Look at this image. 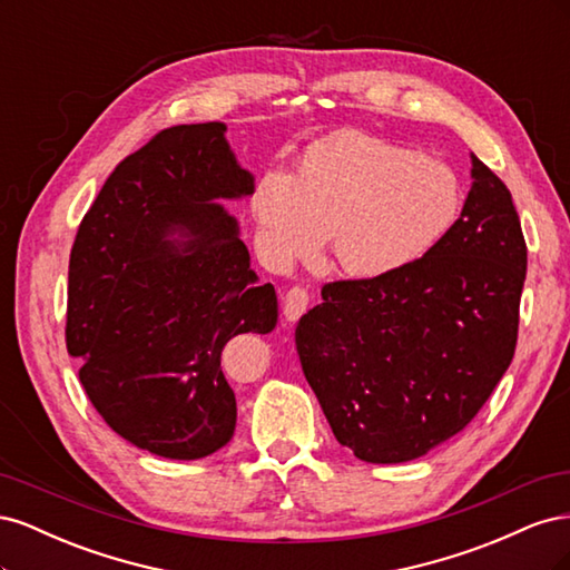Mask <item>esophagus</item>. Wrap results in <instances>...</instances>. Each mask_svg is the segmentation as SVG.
Listing matches in <instances>:
<instances>
[{
  "instance_id": "34e87169",
  "label": "esophagus",
  "mask_w": 570,
  "mask_h": 570,
  "mask_svg": "<svg viewBox=\"0 0 570 570\" xmlns=\"http://www.w3.org/2000/svg\"><path fill=\"white\" fill-rule=\"evenodd\" d=\"M306 306H308V292L304 287H292L283 302L285 321H289V323L299 321V316L306 312Z\"/></svg>"
}]
</instances>
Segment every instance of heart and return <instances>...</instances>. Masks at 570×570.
<instances>
[{"label": "heart", "instance_id": "1", "mask_svg": "<svg viewBox=\"0 0 570 570\" xmlns=\"http://www.w3.org/2000/svg\"><path fill=\"white\" fill-rule=\"evenodd\" d=\"M463 206L454 170L361 130L308 145L292 178L262 176L252 193L262 245L275 264L318 252L356 281L400 273L433 252Z\"/></svg>", "mask_w": 570, "mask_h": 570}]
</instances>
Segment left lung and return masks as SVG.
Instances as JSON below:
<instances>
[{"mask_svg": "<svg viewBox=\"0 0 570 570\" xmlns=\"http://www.w3.org/2000/svg\"><path fill=\"white\" fill-rule=\"evenodd\" d=\"M471 164L433 252L387 278L323 285L297 323L306 381L361 461H413L461 433L513 358L528 249L507 185Z\"/></svg>", "mask_w": 570, "mask_h": 570, "instance_id": "8db88e82", "label": "left lung"}]
</instances>
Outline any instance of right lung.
<instances>
[{"label":"right lung","instance_id":"right-lung-1","mask_svg":"<svg viewBox=\"0 0 570 570\" xmlns=\"http://www.w3.org/2000/svg\"><path fill=\"white\" fill-rule=\"evenodd\" d=\"M226 130L166 128L120 161L68 264L66 347L80 383L114 433L164 459H204L233 440L220 352L278 323L275 289L220 204L254 193Z\"/></svg>","mask_w":570,"mask_h":570}]
</instances>
